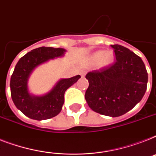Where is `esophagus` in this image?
<instances>
[{
    "mask_svg": "<svg viewBox=\"0 0 156 156\" xmlns=\"http://www.w3.org/2000/svg\"><path fill=\"white\" fill-rule=\"evenodd\" d=\"M85 74H86V72H85L84 70H82V71L80 72V75L82 76V77H84Z\"/></svg>",
    "mask_w": 156,
    "mask_h": 156,
    "instance_id": "obj_1",
    "label": "esophagus"
}]
</instances>
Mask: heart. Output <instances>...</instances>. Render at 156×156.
<instances>
[{
	"label": "heart",
	"mask_w": 156,
	"mask_h": 156,
	"mask_svg": "<svg viewBox=\"0 0 156 156\" xmlns=\"http://www.w3.org/2000/svg\"><path fill=\"white\" fill-rule=\"evenodd\" d=\"M114 55L113 52L107 51L105 52L103 50H99L95 53H94L91 56V59L94 62H99L102 66H107L111 65V63L114 62Z\"/></svg>",
	"instance_id": "1"
}]
</instances>
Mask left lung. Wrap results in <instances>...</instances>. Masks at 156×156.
<instances>
[{
    "label": "left lung",
    "mask_w": 156,
    "mask_h": 156,
    "mask_svg": "<svg viewBox=\"0 0 156 156\" xmlns=\"http://www.w3.org/2000/svg\"><path fill=\"white\" fill-rule=\"evenodd\" d=\"M111 46L116 61L110 66L86 75L89 87L85 98L94 111L119 117L141 101L146 92L148 76L140 57L122 45Z\"/></svg>",
    "instance_id": "obj_1"
}]
</instances>
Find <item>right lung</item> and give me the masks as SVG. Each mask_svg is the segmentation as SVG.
Instances as JSON below:
<instances>
[{
    "instance_id": "add662e5",
    "label": "right lung",
    "mask_w": 156,
    "mask_h": 156,
    "mask_svg": "<svg viewBox=\"0 0 156 156\" xmlns=\"http://www.w3.org/2000/svg\"><path fill=\"white\" fill-rule=\"evenodd\" d=\"M65 49L39 47L24 55L15 66L10 79V90L12 102L25 116L35 120L49 119L60 113L64 103V94L69 87L81 78L76 75L62 78L44 95L31 94L28 88V80L36 67L49 60L64 56Z\"/></svg>"
}]
</instances>
